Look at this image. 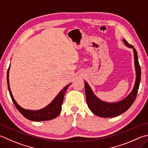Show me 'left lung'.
<instances>
[{
	"label": "left lung",
	"mask_w": 148,
	"mask_h": 148,
	"mask_svg": "<svg viewBox=\"0 0 148 148\" xmlns=\"http://www.w3.org/2000/svg\"><path fill=\"white\" fill-rule=\"evenodd\" d=\"M123 41L127 47L133 48L134 60H135L136 80L134 87L130 95L123 100L118 102L109 103V102L103 101L99 99L94 94L89 85L85 81V92L88 108L94 114L101 118L114 117L123 113L133 103L138 93L140 82L141 69L138 63L137 52L133 45L128 44L125 39H123Z\"/></svg>",
	"instance_id": "8db88e82"
}]
</instances>
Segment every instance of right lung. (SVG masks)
Segmentation results:
<instances>
[{
    "label": "right lung",
    "mask_w": 148,
    "mask_h": 148,
    "mask_svg": "<svg viewBox=\"0 0 148 148\" xmlns=\"http://www.w3.org/2000/svg\"><path fill=\"white\" fill-rule=\"evenodd\" d=\"M10 67L8 68L7 72V83L8 87L12 100L14 103L16 108L18 109L21 114H22L26 119L29 120L34 121V122H41V121H47L52 120L55 118L59 116V114L61 113V106L63 104V98L65 96V94L67 90V88L69 87V85L71 83H69V85L65 86L62 90H61L58 95L56 96V97L53 99L52 101L48 105L44 108L39 110H28L23 108L18 105L17 101L13 98V96L11 92L10 83H9V72H10Z\"/></svg>",
    "instance_id": "add662e5"
}]
</instances>
